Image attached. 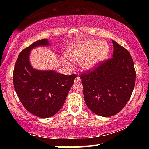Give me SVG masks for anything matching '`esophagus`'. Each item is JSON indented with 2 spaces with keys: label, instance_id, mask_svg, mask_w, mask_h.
<instances>
[{
  "label": "esophagus",
  "instance_id": "obj_1",
  "mask_svg": "<svg viewBox=\"0 0 149 149\" xmlns=\"http://www.w3.org/2000/svg\"><path fill=\"white\" fill-rule=\"evenodd\" d=\"M81 79H80V78L79 76H77L76 78V79H75V82H80Z\"/></svg>",
  "mask_w": 149,
  "mask_h": 149
}]
</instances>
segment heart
<instances>
[{
  "instance_id": "heart-1",
  "label": "heart",
  "mask_w": 149,
  "mask_h": 149,
  "mask_svg": "<svg viewBox=\"0 0 149 149\" xmlns=\"http://www.w3.org/2000/svg\"><path fill=\"white\" fill-rule=\"evenodd\" d=\"M109 52L107 43L96 40H87L73 44L67 49L66 57L75 62H80L84 70H91L107 57ZM64 64L69 66L64 61Z\"/></svg>"
}]
</instances>
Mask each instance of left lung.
<instances>
[{
	"mask_svg": "<svg viewBox=\"0 0 149 149\" xmlns=\"http://www.w3.org/2000/svg\"><path fill=\"white\" fill-rule=\"evenodd\" d=\"M113 57L80 76L86 105L92 112L111 117L125 107L134 90V62L125 47L112 40Z\"/></svg>",
	"mask_w": 149,
	"mask_h": 149,
	"instance_id": "8db88e82",
	"label": "left lung"
}]
</instances>
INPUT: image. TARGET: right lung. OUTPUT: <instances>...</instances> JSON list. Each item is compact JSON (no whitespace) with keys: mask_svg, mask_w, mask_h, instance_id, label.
Here are the masks:
<instances>
[{"mask_svg":"<svg viewBox=\"0 0 149 149\" xmlns=\"http://www.w3.org/2000/svg\"><path fill=\"white\" fill-rule=\"evenodd\" d=\"M47 45V39H42L24 49L15 63L13 76L15 90L22 105L31 113L42 118L51 117L60 110L76 77V74L33 69L29 59L31 50Z\"/></svg>","mask_w":149,"mask_h":149,"instance_id":"1","label":"right lung"}]
</instances>
